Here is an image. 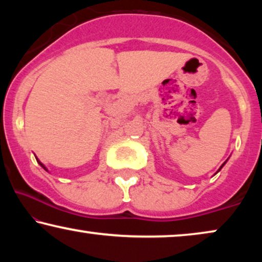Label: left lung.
I'll list each match as a JSON object with an SVG mask.
<instances>
[{
  "label": "left lung",
  "instance_id": "1",
  "mask_svg": "<svg viewBox=\"0 0 262 262\" xmlns=\"http://www.w3.org/2000/svg\"><path fill=\"white\" fill-rule=\"evenodd\" d=\"M227 161H228V160H227ZM227 161H225V162H224L223 164H222V166H221V168H220V169H218V170H217V173H218V171H220V170L222 169V168H223V166H224V164H225V163H227ZM217 173H216V174H217Z\"/></svg>",
  "mask_w": 262,
  "mask_h": 262
}]
</instances>
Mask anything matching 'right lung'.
<instances>
[{
  "label": "right lung",
  "mask_w": 262,
  "mask_h": 262,
  "mask_svg": "<svg viewBox=\"0 0 262 262\" xmlns=\"http://www.w3.org/2000/svg\"><path fill=\"white\" fill-rule=\"evenodd\" d=\"M35 159H37V157H35ZM37 161H38V163H39V164H40V166H41V167H42V168H44V169H45V170H46V171H49V170H48V168H46V167H45V166H44V164H42V163H41V162H40V161H39V160H38V159H37Z\"/></svg>",
  "instance_id": "1"
}]
</instances>
